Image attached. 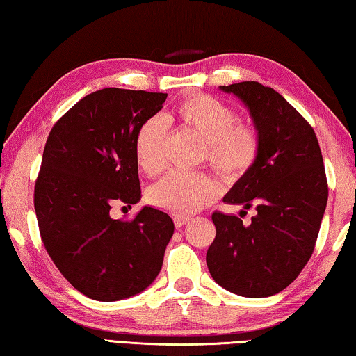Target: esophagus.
Masks as SVG:
<instances>
[{
	"instance_id": "esophagus-1",
	"label": "esophagus",
	"mask_w": 356,
	"mask_h": 356,
	"mask_svg": "<svg viewBox=\"0 0 356 356\" xmlns=\"http://www.w3.org/2000/svg\"><path fill=\"white\" fill-rule=\"evenodd\" d=\"M190 221V216H174V226H176V227H182L184 225H185V222H188Z\"/></svg>"
}]
</instances>
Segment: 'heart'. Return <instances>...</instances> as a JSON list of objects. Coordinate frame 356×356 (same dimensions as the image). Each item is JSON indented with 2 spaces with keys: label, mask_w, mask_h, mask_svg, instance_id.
Returning a JSON list of instances; mask_svg holds the SVG:
<instances>
[{
  "label": "heart",
  "mask_w": 356,
  "mask_h": 356,
  "mask_svg": "<svg viewBox=\"0 0 356 356\" xmlns=\"http://www.w3.org/2000/svg\"><path fill=\"white\" fill-rule=\"evenodd\" d=\"M172 119L202 141L200 160L227 182L245 177L257 161L261 150L257 130L254 125L237 120L236 110L225 102L206 94L193 95L174 110ZM165 124L159 118L147 119L136 131L135 156L147 176L165 170ZM218 191V184L204 172H171L150 186L147 201L174 215H190L213 202Z\"/></svg>",
  "instance_id": "b5f03b06"
}]
</instances>
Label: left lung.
<instances>
[{
    "mask_svg": "<svg viewBox=\"0 0 356 356\" xmlns=\"http://www.w3.org/2000/svg\"><path fill=\"white\" fill-rule=\"evenodd\" d=\"M248 106L261 138L252 170L225 202L256 207L250 226L215 212L216 236L206 262L226 291L261 298L281 292L312 256L328 200L323 159L314 130L275 89L257 81L221 86Z\"/></svg>",
    "mask_w": 356,
    "mask_h": 356,
    "instance_id": "obj_1",
    "label": "left lung"
}]
</instances>
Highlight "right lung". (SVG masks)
<instances>
[{"mask_svg":"<svg viewBox=\"0 0 356 356\" xmlns=\"http://www.w3.org/2000/svg\"><path fill=\"white\" fill-rule=\"evenodd\" d=\"M166 95L100 89L59 118L47 138L34 186L40 238L64 278L92 300L134 297L161 270L171 216L144 206L135 218L113 220L110 210L141 200L135 136Z\"/></svg>","mask_w":356,"mask_h":356,"instance_id":"1","label":"right lung"}]
</instances>
